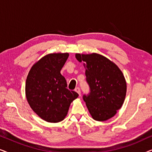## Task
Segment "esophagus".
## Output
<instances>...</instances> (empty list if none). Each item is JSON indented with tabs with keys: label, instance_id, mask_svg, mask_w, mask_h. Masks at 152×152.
Instances as JSON below:
<instances>
[{
	"label": "esophagus",
	"instance_id": "obj_1",
	"mask_svg": "<svg viewBox=\"0 0 152 152\" xmlns=\"http://www.w3.org/2000/svg\"><path fill=\"white\" fill-rule=\"evenodd\" d=\"M75 91L78 94L80 95V94H81V91H80V88H79V87H77V88H76L75 89Z\"/></svg>",
	"mask_w": 152,
	"mask_h": 152
}]
</instances>
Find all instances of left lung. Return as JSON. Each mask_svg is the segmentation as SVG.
Wrapping results in <instances>:
<instances>
[{
	"instance_id": "8db88e82",
	"label": "left lung",
	"mask_w": 152,
	"mask_h": 152,
	"mask_svg": "<svg viewBox=\"0 0 152 152\" xmlns=\"http://www.w3.org/2000/svg\"><path fill=\"white\" fill-rule=\"evenodd\" d=\"M75 57L84 62L86 81L91 93L83 99L95 120L106 121L113 117L123 104L126 82L118 66L104 56L97 53H76Z\"/></svg>"
}]
</instances>
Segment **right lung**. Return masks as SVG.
I'll return each instance as SVG.
<instances>
[{"instance_id": "right-lung-1", "label": "right lung", "mask_w": 152, "mask_h": 152, "mask_svg": "<svg viewBox=\"0 0 152 152\" xmlns=\"http://www.w3.org/2000/svg\"><path fill=\"white\" fill-rule=\"evenodd\" d=\"M68 56L67 53L48 54L32 66L27 77L28 102L33 111L46 122L62 121L70 104L79 96L68 90L66 79L60 73Z\"/></svg>"}]
</instances>
